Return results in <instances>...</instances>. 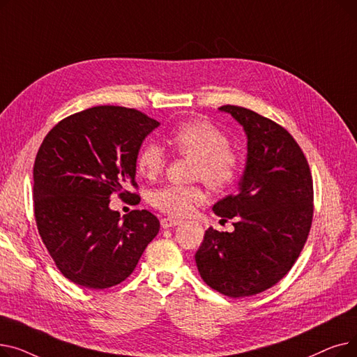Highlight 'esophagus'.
Listing matches in <instances>:
<instances>
[{"instance_id": "esophagus-1", "label": "esophagus", "mask_w": 357, "mask_h": 357, "mask_svg": "<svg viewBox=\"0 0 357 357\" xmlns=\"http://www.w3.org/2000/svg\"><path fill=\"white\" fill-rule=\"evenodd\" d=\"M160 224L163 229H171V227H175V226H178V224H181V220L174 218V217H165L160 220Z\"/></svg>"}]
</instances>
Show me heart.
Segmentation results:
<instances>
[{
  "label": "heart",
  "mask_w": 357,
  "mask_h": 357,
  "mask_svg": "<svg viewBox=\"0 0 357 357\" xmlns=\"http://www.w3.org/2000/svg\"><path fill=\"white\" fill-rule=\"evenodd\" d=\"M169 143L181 156L195 159L194 179H202L213 190H226L237 181L241 167L240 153L214 123L204 119L181 123L169 136ZM165 163L163 149L153 142L146 143L137 153L139 172L149 179L160 175ZM204 199L205 192L198 185H166L152 197L158 210L176 217L188 215Z\"/></svg>",
  "instance_id": "heart-1"
}]
</instances>
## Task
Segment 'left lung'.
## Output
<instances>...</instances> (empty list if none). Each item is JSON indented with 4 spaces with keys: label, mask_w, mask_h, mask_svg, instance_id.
I'll use <instances>...</instances> for the list:
<instances>
[{
    "label": "left lung",
    "mask_w": 357,
    "mask_h": 357,
    "mask_svg": "<svg viewBox=\"0 0 357 357\" xmlns=\"http://www.w3.org/2000/svg\"><path fill=\"white\" fill-rule=\"evenodd\" d=\"M248 135V160L238 192L214 204L234 231L210 227L195 261L202 280L231 298L278 284L304 249L314 214L312 176L304 152L288 131L257 112L222 105Z\"/></svg>",
    "instance_id": "left-lung-1"
}]
</instances>
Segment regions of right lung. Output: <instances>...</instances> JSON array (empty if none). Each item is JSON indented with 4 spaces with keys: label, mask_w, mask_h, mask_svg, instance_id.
I'll use <instances>...</instances> for the list:
<instances>
[{
    "label": "right lung",
    "mask_w": 357,
    "mask_h": 357,
    "mask_svg": "<svg viewBox=\"0 0 357 357\" xmlns=\"http://www.w3.org/2000/svg\"><path fill=\"white\" fill-rule=\"evenodd\" d=\"M160 123L135 108L100 105L63 119L46 135L33 167L37 230L65 278L89 289L121 284L135 271L160 222L147 210L120 220L109 197H140L136 159Z\"/></svg>",
    "instance_id": "1"
}]
</instances>
